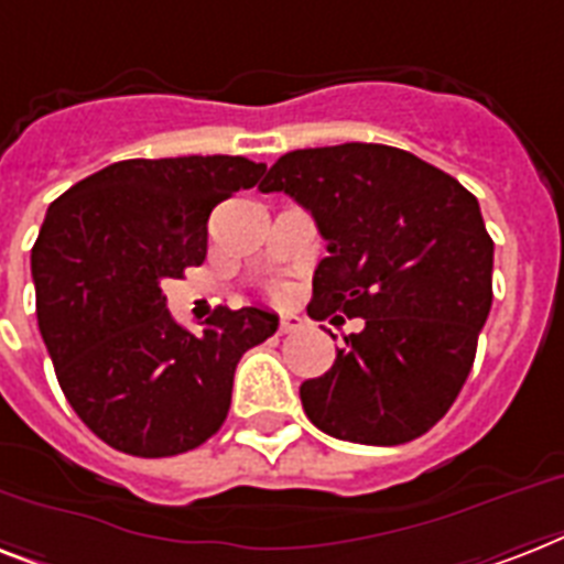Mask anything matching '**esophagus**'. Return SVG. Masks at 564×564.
I'll return each instance as SVG.
<instances>
[{
    "label": "esophagus",
    "instance_id": "34e87169",
    "mask_svg": "<svg viewBox=\"0 0 564 564\" xmlns=\"http://www.w3.org/2000/svg\"><path fill=\"white\" fill-rule=\"evenodd\" d=\"M301 327H304V322H301L297 315H283L281 324H278V333H281V336H290V333H297Z\"/></svg>",
    "mask_w": 564,
    "mask_h": 564
}]
</instances>
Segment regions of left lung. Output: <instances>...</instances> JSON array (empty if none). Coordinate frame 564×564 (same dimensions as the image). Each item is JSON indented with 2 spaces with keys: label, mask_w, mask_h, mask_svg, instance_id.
<instances>
[{
  "label": "left lung",
  "mask_w": 564,
  "mask_h": 564,
  "mask_svg": "<svg viewBox=\"0 0 564 564\" xmlns=\"http://www.w3.org/2000/svg\"><path fill=\"white\" fill-rule=\"evenodd\" d=\"M258 187L290 194L327 240L310 318H365L333 368L301 386L306 416L365 446L429 432L464 388L492 306L478 199L414 153L361 141L292 150Z\"/></svg>",
  "instance_id": "1"
}]
</instances>
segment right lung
Here are the masks:
<instances>
[{
    "label": "right lung",
    "instance_id": "add662e5",
    "mask_svg": "<svg viewBox=\"0 0 564 564\" xmlns=\"http://www.w3.org/2000/svg\"><path fill=\"white\" fill-rule=\"evenodd\" d=\"M263 171L242 155L127 159L48 205L31 249L36 322L68 405L107 446L171 457L226 423L237 361L278 315L219 306L191 333L162 281L203 263L210 210Z\"/></svg>",
    "mask_w": 564,
    "mask_h": 564
}]
</instances>
